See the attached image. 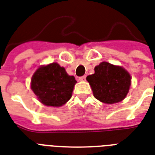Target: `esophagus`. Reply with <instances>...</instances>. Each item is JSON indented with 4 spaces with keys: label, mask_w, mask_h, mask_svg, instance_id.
I'll return each mask as SVG.
<instances>
[{
    "label": "esophagus",
    "mask_w": 155,
    "mask_h": 155,
    "mask_svg": "<svg viewBox=\"0 0 155 155\" xmlns=\"http://www.w3.org/2000/svg\"><path fill=\"white\" fill-rule=\"evenodd\" d=\"M79 81H81V82H83V81H86V76H82L78 78Z\"/></svg>",
    "instance_id": "1"
}]
</instances>
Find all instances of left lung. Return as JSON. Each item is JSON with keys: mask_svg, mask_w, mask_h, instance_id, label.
<instances>
[{"mask_svg": "<svg viewBox=\"0 0 155 155\" xmlns=\"http://www.w3.org/2000/svg\"><path fill=\"white\" fill-rule=\"evenodd\" d=\"M87 80L95 99L105 104H114L127 96L131 78L123 67L101 62L95 67V73L87 76Z\"/></svg>", "mask_w": 155, "mask_h": 155, "instance_id": "8db88e82", "label": "left lung"}]
</instances>
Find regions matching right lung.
I'll return each mask as SVG.
<instances>
[{"mask_svg":"<svg viewBox=\"0 0 155 155\" xmlns=\"http://www.w3.org/2000/svg\"><path fill=\"white\" fill-rule=\"evenodd\" d=\"M76 82L64 68L52 63L37 69L31 79V89L43 104L60 107L71 98Z\"/></svg>","mask_w":155,"mask_h":155,"instance_id":"add662e5","label":"right lung"}]
</instances>
